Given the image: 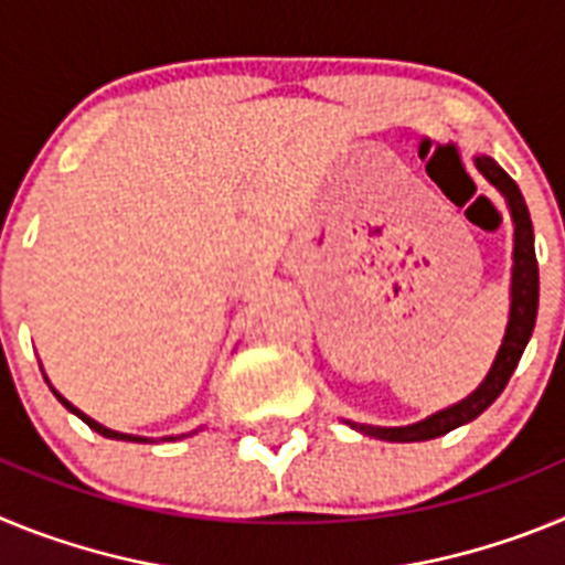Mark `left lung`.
<instances>
[{"label":"left lung","instance_id":"obj_1","mask_svg":"<svg viewBox=\"0 0 565 565\" xmlns=\"http://www.w3.org/2000/svg\"><path fill=\"white\" fill-rule=\"evenodd\" d=\"M478 169L483 172L492 186L501 189V194L507 198L509 212H512V221H515V266H512V308H509V326L507 337H503L501 351H498L495 362H492V371L487 373V379L481 382L472 396H467L463 402L452 404L447 411L436 413V416L424 418V422L411 424V427H371V424H353L359 433L373 438H382V441H427V438H438L444 433L456 430L461 424L472 422V418L481 416L489 404L495 402L498 396L507 387L509 376L515 373L518 362L523 356V348H526L529 337L535 331L537 319V294H541V277H537V257H535V232H532V217H529L526 201H523L518 183L498 167L492 158L481 154L476 158Z\"/></svg>","mask_w":565,"mask_h":565}]
</instances>
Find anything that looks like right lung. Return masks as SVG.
<instances>
[{
	"label": "right lung",
	"instance_id": "1",
	"mask_svg": "<svg viewBox=\"0 0 565 565\" xmlns=\"http://www.w3.org/2000/svg\"><path fill=\"white\" fill-rule=\"evenodd\" d=\"M53 393H56V391H53ZM56 398H58V402L64 404V407H67L70 413H76V416L82 418V422L87 424V427H93V430H96V433H102L104 438H121V441H147V438H138V436H127V433H115V430H107V427H102V424H98V422H93V418H89V416H84L82 411H76V407H73V404L67 402V398H62V396H58V393H56ZM169 441H174V438H169Z\"/></svg>",
	"mask_w": 565,
	"mask_h": 565
}]
</instances>
